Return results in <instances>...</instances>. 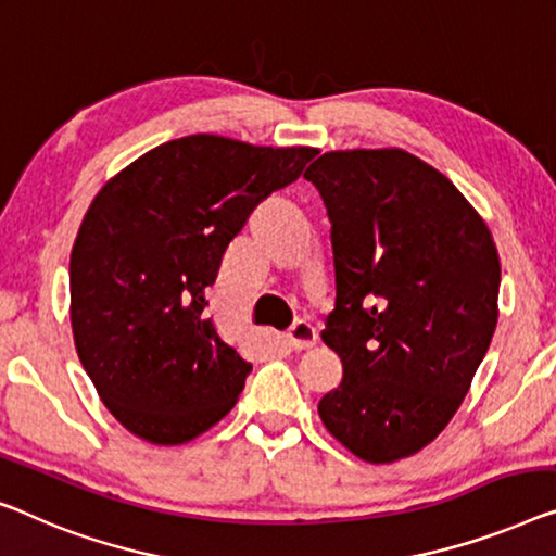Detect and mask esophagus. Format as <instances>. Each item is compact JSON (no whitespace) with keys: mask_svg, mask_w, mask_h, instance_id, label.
I'll list each match as a JSON object with an SVG mask.
<instances>
[{"mask_svg":"<svg viewBox=\"0 0 556 556\" xmlns=\"http://www.w3.org/2000/svg\"><path fill=\"white\" fill-rule=\"evenodd\" d=\"M287 342L296 352L312 350V346L317 344V329H314L309 321H304V319L294 321L292 329H289V334H287Z\"/></svg>","mask_w":556,"mask_h":556,"instance_id":"esophagus-1","label":"esophagus"}]
</instances>
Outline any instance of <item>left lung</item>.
I'll list each match as a JSON object with an SVG mask.
<instances>
[{
	"label": "left lung",
	"mask_w": 556,
	"mask_h": 556,
	"mask_svg": "<svg viewBox=\"0 0 556 556\" xmlns=\"http://www.w3.org/2000/svg\"><path fill=\"white\" fill-rule=\"evenodd\" d=\"M331 222L337 302L321 339L342 384L319 417L354 457L389 464L459 409L500 317V252L457 187L404 149H339L306 169Z\"/></svg>",
	"instance_id": "1"
}]
</instances>
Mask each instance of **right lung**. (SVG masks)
I'll list each match as a JSON object with an SVG mask.
<instances>
[{
    "mask_svg": "<svg viewBox=\"0 0 556 556\" xmlns=\"http://www.w3.org/2000/svg\"><path fill=\"white\" fill-rule=\"evenodd\" d=\"M314 154L181 137L149 149L92 199L70 260L74 346L99 400L135 437L192 442L237 404L252 364L206 317V287L254 206Z\"/></svg>",
    "mask_w": 556,
    "mask_h": 556,
    "instance_id": "1",
    "label": "right lung"
}]
</instances>
